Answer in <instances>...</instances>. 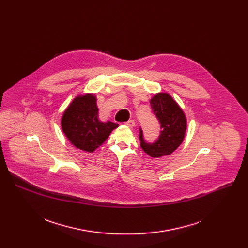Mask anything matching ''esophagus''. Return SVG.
<instances>
[{
    "mask_svg": "<svg viewBox=\"0 0 248 248\" xmlns=\"http://www.w3.org/2000/svg\"><path fill=\"white\" fill-rule=\"evenodd\" d=\"M125 125L128 126V127H130V128H133V127L135 126V122H134L133 120H129L128 122L125 123Z\"/></svg>",
    "mask_w": 248,
    "mask_h": 248,
    "instance_id": "obj_1",
    "label": "esophagus"
}]
</instances>
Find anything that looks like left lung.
<instances>
[{
  "mask_svg": "<svg viewBox=\"0 0 248 248\" xmlns=\"http://www.w3.org/2000/svg\"><path fill=\"white\" fill-rule=\"evenodd\" d=\"M151 108L157 117L161 131L153 143H147L143 138L142 129H139L140 146L152 158L170 155L184 141L187 123L186 118L172 97L167 93H158L150 100Z\"/></svg>",
  "mask_w": 248,
  "mask_h": 248,
  "instance_id": "obj_1",
  "label": "left lung"
}]
</instances>
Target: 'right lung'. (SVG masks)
<instances>
[{"mask_svg":"<svg viewBox=\"0 0 248 248\" xmlns=\"http://www.w3.org/2000/svg\"><path fill=\"white\" fill-rule=\"evenodd\" d=\"M96 101V96L92 94L76 97L63 112L61 121L62 129L69 142L89 153L102 145L119 126L110 121L103 123L99 120Z\"/></svg>","mask_w":248,"mask_h":248,"instance_id":"obj_1","label":"right lung"}]
</instances>
